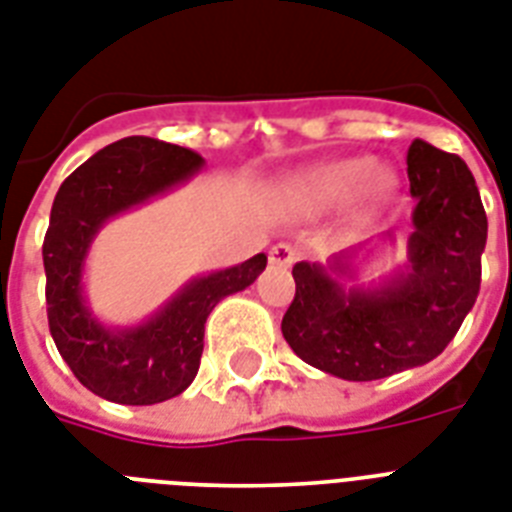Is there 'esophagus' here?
Listing matches in <instances>:
<instances>
[{"label": "esophagus", "instance_id": "obj_1", "mask_svg": "<svg viewBox=\"0 0 512 512\" xmlns=\"http://www.w3.org/2000/svg\"><path fill=\"white\" fill-rule=\"evenodd\" d=\"M294 260H297V252H294L292 244H276V247H270V265H276V268H292Z\"/></svg>", "mask_w": 512, "mask_h": 512}]
</instances>
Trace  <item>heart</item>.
<instances>
[{"label":"heart","instance_id":"b5f03b06","mask_svg":"<svg viewBox=\"0 0 512 512\" xmlns=\"http://www.w3.org/2000/svg\"><path fill=\"white\" fill-rule=\"evenodd\" d=\"M368 184L371 194H384L386 178L376 176V162L368 157L328 160L302 168L289 178V197L302 210H328L352 199Z\"/></svg>","mask_w":512,"mask_h":512}]
</instances>
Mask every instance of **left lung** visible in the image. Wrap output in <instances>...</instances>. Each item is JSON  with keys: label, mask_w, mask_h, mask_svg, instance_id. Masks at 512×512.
Masks as SVG:
<instances>
[{"label": "left lung", "mask_w": 512, "mask_h": 512, "mask_svg": "<svg viewBox=\"0 0 512 512\" xmlns=\"http://www.w3.org/2000/svg\"><path fill=\"white\" fill-rule=\"evenodd\" d=\"M407 178L415 207L405 265L376 284H357V257L397 242V231H386L326 263L292 268L297 294L281 321L284 339L307 365L344 381L431 363L479 297L486 213L468 165L415 139Z\"/></svg>", "instance_id": "left-lung-1"}]
</instances>
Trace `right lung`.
<instances>
[{"label": "right lung", "instance_id": "add662e5", "mask_svg": "<svg viewBox=\"0 0 512 512\" xmlns=\"http://www.w3.org/2000/svg\"><path fill=\"white\" fill-rule=\"evenodd\" d=\"M205 160L178 144L128 136L99 149L62 181L44 236L47 318L62 360L89 392L118 405H155L189 389L205 347V321L228 294L268 265L265 252L189 278L155 313L131 326L99 318L86 297V257L99 231L123 213L189 184Z\"/></svg>", "mask_w": 512, "mask_h": 512}]
</instances>
